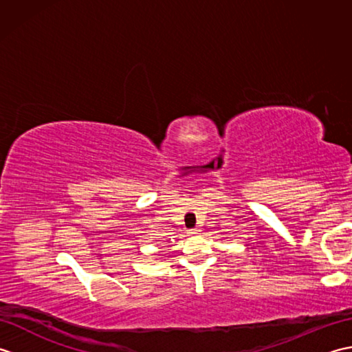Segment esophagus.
Instances as JSON below:
<instances>
[{
    "mask_svg": "<svg viewBox=\"0 0 352 352\" xmlns=\"http://www.w3.org/2000/svg\"><path fill=\"white\" fill-rule=\"evenodd\" d=\"M198 233H199L198 228H190V230H189V234H192V236H193V234H198Z\"/></svg>",
    "mask_w": 352,
    "mask_h": 352,
    "instance_id": "1",
    "label": "esophagus"
}]
</instances>
